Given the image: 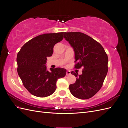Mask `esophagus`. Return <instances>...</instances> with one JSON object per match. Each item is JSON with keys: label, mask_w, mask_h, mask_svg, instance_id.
Segmentation results:
<instances>
[{"label": "esophagus", "mask_w": 128, "mask_h": 128, "mask_svg": "<svg viewBox=\"0 0 128 128\" xmlns=\"http://www.w3.org/2000/svg\"><path fill=\"white\" fill-rule=\"evenodd\" d=\"M71 74V72L69 70H67L66 72V75L68 76V75H70Z\"/></svg>", "instance_id": "obj_1"}]
</instances>
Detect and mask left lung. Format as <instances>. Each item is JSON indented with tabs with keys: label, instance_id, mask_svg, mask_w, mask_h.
<instances>
[{
	"label": "left lung",
	"instance_id": "1",
	"mask_svg": "<svg viewBox=\"0 0 128 128\" xmlns=\"http://www.w3.org/2000/svg\"><path fill=\"white\" fill-rule=\"evenodd\" d=\"M64 38L75 53V68L83 67L82 74L72 72L76 77L69 86L71 94L78 99H87L101 88L108 72V56L102 46L87 34L80 32H65Z\"/></svg>",
	"mask_w": 128,
	"mask_h": 128
}]
</instances>
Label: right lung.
I'll return each instance as SVG.
<instances>
[{
	"label": "right lung",
	"instance_id": "1",
	"mask_svg": "<svg viewBox=\"0 0 128 128\" xmlns=\"http://www.w3.org/2000/svg\"><path fill=\"white\" fill-rule=\"evenodd\" d=\"M64 38V32L45 34L30 40L22 46L17 55L18 73L24 86L38 97L51 95L56 90L57 80L64 77L66 70L46 66L47 57L51 56L53 48Z\"/></svg>",
	"mask_w": 128,
	"mask_h": 128
}]
</instances>
